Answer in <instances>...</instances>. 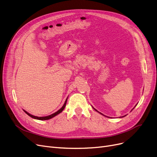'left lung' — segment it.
Returning <instances> with one entry per match:
<instances>
[{
	"mask_svg": "<svg viewBox=\"0 0 157 157\" xmlns=\"http://www.w3.org/2000/svg\"><path fill=\"white\" fill-rule=\"evenodd\" d=\"M134 108H135V107H134ZM95 110H96V109H95ZM100 114H101V113H100Z\"/></svg>",
	"mask_w": 157,
	"mask_h": 157,
	"instance_id": "obj_1",
	"label": "left lung"
}]
</instances>
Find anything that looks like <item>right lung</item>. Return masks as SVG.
<instances>
[{"mask_svg": "<svg viewBox=\"0 0 157 157\" xmlns=\"http://www.w3.org/2000/svg\"><path fill=\"white\" fill-rule=\"evenodd\" d=\"M67 99L66 100V101H65V103H64V105H63V106L59 110V111H57V112H56L55 113H54V114H51V115H49V116H47V117H35V116H33V115H32V114H29L28 112H26V111H24L28 116H30V117H32V118H34V119H37V120H49V119H50V118H53V117H56V115H57V114H59V113H61L63 111V109H65V106H66V103H67Z\"/></svg>", "mask_w": 157, "mask_h": 157, "instance_id": "add662e5", "label": "right lung"}]
</instances>
